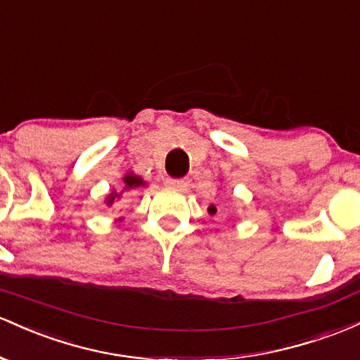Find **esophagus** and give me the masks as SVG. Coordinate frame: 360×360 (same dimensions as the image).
<instances>
[{"instance_id":"obj_1","label":"esophagus","mask_w":360,"mask_h":360,"mask_svg":"<svg viewBox=\"0 0 360 360\" xmlns=\"http://www.w3.org/2000/svg\"><path fill=\"white\" fill-rule=\"evenodd\" d=\"M167 184L173 188H185L188 185V179H168Z\"/></svg>"}]
</instances>
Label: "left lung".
<instances>
[{
  "instance_id": "1",
  "label": "left lung",
  "mask_w": 360,
  "mask_h": 360,
  "mask_svg": "<svg viewBox=\"0 0 360 360\" xmlns=\"http://www.w3.org/2000/svg\"><path fill=\"white\" fill-rule=\"evenodd\" d=\"M209 212H211V214L216 212V207H214V205H211V207H209Z\"/></svg>"
}]
</instances>
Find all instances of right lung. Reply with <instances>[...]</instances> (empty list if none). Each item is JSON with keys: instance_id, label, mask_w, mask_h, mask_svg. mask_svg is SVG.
I'll list each match as a JSON object with an SVG mask.
<instances>
[{"instance_id": "1", "label": "right lung", "mask_w": 360, "mask_h": 360, "mask_svg": "<svg viewBox=\"0 0 360 360\" xmlns=\"http://www.w3.org/2000/svg\"><path fill=\"white\" fill-rule=\"evenodd\" d=\"M124 185H126V187H124V191H132V188H137V187H141V185H144V181H143V179H139V176H136V175H126L124 176ZM120 197H122V193L112 192L110 195L107 197V204L112 205L115 200H120Z\"/></svg>"}]
</instances>
